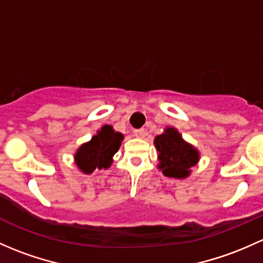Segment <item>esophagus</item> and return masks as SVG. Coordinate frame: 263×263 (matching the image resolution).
<instances>
[{"label": "esophagus", "instance_id": "34e87169", "mask_svg": "<svg viewBox=\"0 0 263 263\" xmlns=\"http://www.w3.org/2000/svg\"><path fill=\"white\" fill-rule=\"evenodd\" d=\"M134 135H135V137H137V139H143V137L146 136V131H145V129H143V128L135 129Z\"/></svg>", "mask_w": 263, "mask_h": 263}]
</instances>
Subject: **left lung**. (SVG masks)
Returning <instances> with one entry per match:
<instances>
[{
  "label": "left lung",
  "instance_id": "8db88e82",
  "mask_svg": "<svg viewBox=\"0 0 263 263\" xmlns=\"http://www.w3.org/2000/svg\"><path fill=\"white\" fill-rule=\"evenodd\" d=\"M154 145L159 159L157 168L167 178L186 179L200 160L198 148L182 139L175 127H166L155 137Z\"/></svg>",
  "mask_w": 263,
  "mask_h": 263
}]
</instances>
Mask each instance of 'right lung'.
Returning a JSON list of instances; mask_svg holds the SVG:
<instances>
[{"instance_id":"add662e5","label":"right lung","mask_w":263,"mask_h":263,"mask_svg":"<svg viewBox=\"0 0 263 263\" xmlns=\"http://www.w3.org/2000/svg\"><path fill=\"white\" fill-rule=\"evenodd\" d=\"M123 135L116 132L110 124H104L88 142L82 143L74 154V162L83 174H92L96 168L110 167L113 156L121 147Z\"/></svg>"}]
</instances>
